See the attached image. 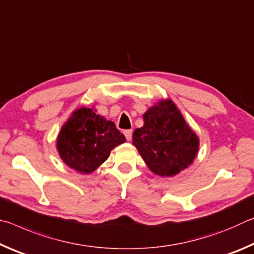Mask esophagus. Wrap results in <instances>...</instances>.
I'll list each match as a JSON object with an SVG mask.
<instances>
[{
  "label": "esophagus",
  "instance_id": "esophagus-1",
  "mask_svg": "<svg viewBox=\"0 0 254 254\" xmlns=\"http://www.w3.org/2000/svg\"><path fill=\"white\" fill-rule=\"evenodd\" d=\"M124 135H126L127 141H130L132 139V130H126V131H124Z\"/></svg>",
  "mask_w": 254,
  "mask_h": 254
}]
</instances>
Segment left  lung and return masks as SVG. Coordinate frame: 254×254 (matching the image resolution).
I'll use <instances>...</instances> for the list:
<instances>
[{
  "label": "left lung",
  "mask_w": 254,
  "mask_h": 254,
  "mask_svg": "<svg viewBox=\"0 0 254 254\" xmlns=\"http://www.w3.org/2000/svg\"><path fill=\"white\" fill-rule=\"evenodd\" d=\"M143 120V127L133 132L132 142L152 173L171 177L194 161L198 137L173 102H159L145 112Z\"/></svg>",
  "instance_id": "left-lung-1"
}]
</instances>
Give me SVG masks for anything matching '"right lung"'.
<instances>
[{"label": "right lung", "mask_w": 254, "mask_h": 254, "mask_svg": "<svg viewBox=\"0 0 254 254\" xmlns=\"http://www.w3.org/2000/svg\"><path fill=\"white\" fill-rule=\"evenodd\" d=\"M126 141L114 122L92 109L80 107L64 124L57 139L60 158L81 174H91L110 156L112 149Z\"/></svg>", "instance_id": "right-lung-1"}]
</instances>
